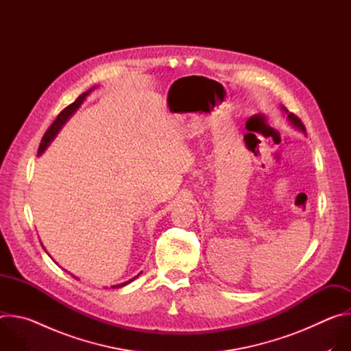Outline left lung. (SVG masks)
<instances>
[{"label":"left lung","mask_w":351,"mask_h":351,"mask_svg":"<svg viewBox=\"0 0 351 351\" xmlns=\"http://www.w3.org/2000/svg\"><path fill=\"white\" fill-rule=\"evenodd\" d=\"M280 110H282V112L287 114V121H289V123H290L291 126H294V128H295V129H298L300 132L306 133V128H304V125L302 123V121H300L294 114H289V112H287V110H286L283 106H280Z\"/></svg>","instance_id":"1"}]
</instances>
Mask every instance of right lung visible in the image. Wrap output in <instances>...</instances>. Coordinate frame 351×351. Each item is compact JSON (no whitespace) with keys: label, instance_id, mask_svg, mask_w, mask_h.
Instances as JSON below:
<instances>
[{"label":"right lung","instance_id":"obj_1","mask_svg":"<svg viewBox=\"0 0 351 351\" xmlns=\"http://www.w3.org/2000/svg\"><path fill=\"white\" fill-rule=\"evenodd\" d=\"M95 88V86L94 87H91L90 90H87L86 93H83V94H80L77 98H76V101L75 103H72L71 106H68L64 111H61V114L57 117V119L54 121V123L49 126V129L45 132V134L43 136V138H41V143H40V147H38V152H37V156H41L45 149H47V147L53 143V140L57 137V134L61 132V129L64 128V125L71 119V117H73L75 115V112L79 110V107L83 104V101L86 99V97L93 91ZM141 274V272H140ZM138 274V275H140ZM138 275H136L134 278H132V279H129V280H126V282H123V283H119V285H115V286H111L112 289H119V287H123V286H126V285H129L130 282H133ZM76 278V276H75ZM77 279V278H76Z\"/></svg>","mask_w":351,"mask_h":351}]
</instances>
